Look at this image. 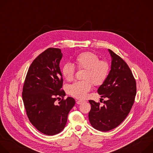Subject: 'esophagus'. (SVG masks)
Returning a JSON list of instances; mask_svg holds the SVG:
<instances>
[{"mask_svg": "<svg viewBox=\"0 0 153 153\" xmlns=\"http://www.w3.org/2000/svg\"><path fill=\"white\" fill-rule=\"evenodd\" d=\"M76 103H77V104H78V105L81 104V103H82L83 102H85L84 100H76Z\"/></svg>", "mask_w": 153, "mask_h": 153, "instance_id": "esophagus-1", "label": "esophagus"}]
</instances>
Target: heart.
<instances>
[{
	"instance_id": "b5f03b06",
	"label": "heart",
	"mask_w": 153,
	"mask_h": 153,
	"mask_svg": "<svg viewBox=\"0 0 153 153\" xmlns=\"http://www.w3.org/2000/svg\"><path fill=\"white\" fill-rule=\"evenodd\" d=\"M75 63L79 69L86 70L83 79L85 80L77 81L68 88L69 94L77 99H83L92 88V82L94 85H102L107 78L110 71V65L105 60H99V56L90 51L83 52L75 58ZM76 69L71 63H65L62 69L64 78L68 81L73 80Z\"/></svg>"
}]
</instances>
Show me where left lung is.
Returning a JSON list of instances; mask_svg holds the SVG:
<instances>
[{"mask_svg": "<svg viewBox=\"0 0 153 153\" xmlns=\"http://www.w3.org/2000/svg\"><path fill=\"white\" fill-rule=\"evenodd\" d=\"M108 51L111 56V70L97 90L101 97L107 100L102 106L90 100L91 108L88 114L92 126L105 132L116 128L127 117L137 90L136 80L127 63L113 51Z\"/></svg>", "mask_w": 153, "mask_h": 153, "instance_id": "8db88e82", "label": "left lung"}]
</instances>
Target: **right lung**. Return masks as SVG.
Returning <instances> with one entry per match:
<instances>
[{"label": "right lung", "instance_id": "right-lung-1", "mask_svg": "<svg viewBox=\"0 0 153 153\" xmlns=\"http://www.w3.org/2000/svg\"><path fill=\"white\" fill-rule=\"evenodd\" d=\"M59 48H49L39 54L28 70L23 86L22 99L27 116L42 133L53 136L61 132L70 111L75 105L73 98L63 99ZM62 99L58 103L59 97Z\"/></svg>", "mask_w": 153, "mask_h": 153}]
</instances>
